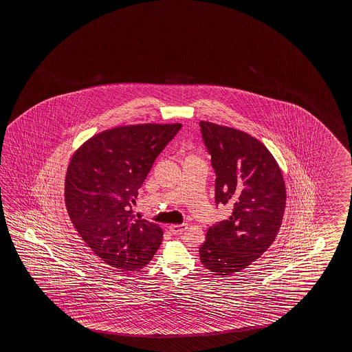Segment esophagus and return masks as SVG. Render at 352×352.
Listing matches in <instances>:
<instances>
[{
  "label": "esophagus",
  "instance_id": "esophagus-1",
  "mask_svg": "<svg viewBox=\"0 0 352 352\" xmlns=\"http://www.w3.org/2000/svg\"><path fill=\"white\" fill-rule=\"evenodd\" d=\"M186 229V224H172V226H169V230H170V232L174 234V235L182 234Z\"/></svg>",
  "mask_w": 352,
  "mask_h": 352
}]
</instances>
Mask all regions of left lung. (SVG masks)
Wrapping results in <instances>:
<instances>
[{"label":"left lung","mask_w":352,"mask_h":352,"mask_svg":"<svg viewBox=\"0 0 352 352\" xmlns=\"http://www.w3.org/2000/svg\"><path fill=\"white\" fill-rule=\"evenodd\" d=\"M200 132L215 172V204L232 212L206 232L200 261L215 275L250 265L278 235L285 210L283 174L272 153L248 133L210 122Z\"/></svg>","instance_id":"left-lung-1"}]
</instances>
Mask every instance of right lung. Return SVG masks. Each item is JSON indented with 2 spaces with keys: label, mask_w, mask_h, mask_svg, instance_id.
<instances>
[{
  "label": "right lung",
  "mask_w": 352,
  "mask_h": 352,
  "mask_svg": "<svg viewBox=\"0 0 352 352\" xmlns=\"http://www.w3.org/2000/svg\"><path fill=\"white\" fill-rule=\"evenodd\" d=\"M182 124L117 126L87 140L67 169V212L87 245L108 265L134 272L152 260L163 230L134 219L132 203L154 160Z\"/></svg>",
  "instance_id": "add662e5"
}]
</instances>
